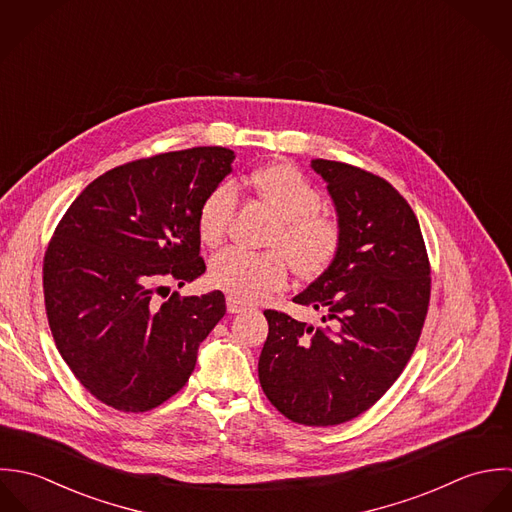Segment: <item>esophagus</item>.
Returning <instances> with one entry per match:
<instances>
[{
  "instance_id": "obj_1",
  "label": "esophagus",
  "mask_w": 512,
  "mask_h": 512,
  "mask_svg": "<svg viewBox=\"0 0 512 512\" xmlns=\"http://www.w3.org/2000/svg\"><path fill=\"white\" fill-rule=\"evenodd\" d=\"M225 305H227V310L231 312V314H235V312H243V310H247V305L241 301V299H237V297H233V295H229L227 299H225Z\"/></svg>"
}]
</instances>
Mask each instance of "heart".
<instances>
[{"label":"heart","instance_id":"obj_1","mask_svg":"<svg viewBox=\"0 0 512 512\" xmlns=\"http://www.w3.org/2000/svg\"><path fill=\"white\" fill-rule=\"evenodd\" d=\"M245 184L277 217L267 233L273 251L253 253L225 249L209 263L213 287L241 301H257L287 285V261L303 277L322 273L336 257L342 229L336 217L324 213L322 194L291 164H271L247 176ZM237 207V192L229 182L217 184L200 205L198 235L205 245L221 243Z\"/></svg>","mask_w":512,"mask_h":512}]
</instances>
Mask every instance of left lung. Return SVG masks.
<instances>
[{
	"instance_id": "obj_1",
	"label": "left lung",
	"mask_w": 512,
	"mask_h": 512,
	"mask_svg": "<svg viewBox=\"0 0 512 512\" xmlns=\"http://www.w3.org/2000/svg\"><path fill=\"white\" fill-rule=\"evenodd\" d=\"M342 229L336 257L293 301L312 326L265 310L259 382L291 421L326 427L372 408L400 378L429 305V259L415 213L384 178L316 158Z\"/></svg>"
}]
</instances>
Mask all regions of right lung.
<instances>
[{"label":"right lung","instance_id":"1","mask_svg":"<svg viewBox=\"0 0 512 512\" xmlns=\"http://www.w3.org/2000/svg\"><path fill=\"white\" fill-rule=\"evenodd\" d=\"M233 150L198 146L112 168L59 221L43 259V293L59 354L106 406L148 411L190 380L225 297L160 301L205 271L198 211L231 174Z\"/></svg>","mask_w":512,"mask_h":512}]
</instances>
